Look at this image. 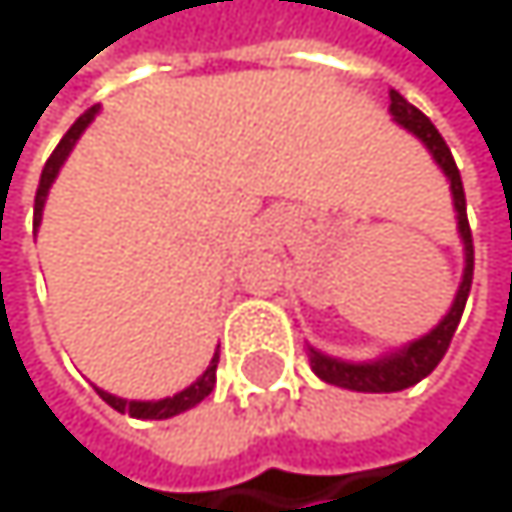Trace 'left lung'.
<instances>
[{"mask_svg":"<svg viewBox=\"0 0 512 512\" xmlns=\"http://www.w3.org/2000/svg\"><path fill=\"white\" fill-rule=\"evenodd\" d=\"M392 105V120L398 126H404L407 132H413L425 147L428 153L434 156V162L443 168V174L450 177V189H453V205H456V220H459V235H462V244H465V274H462V283H459V292H456V301L450 307L440 323L422 335L419 341H410L407 347L383 356V359H374V362H341V359H332L326 353H319L310 347V368L319 380H326L332 386H341V389H353V392H401L407 386H416L422 377H428L437 362L443 359V353L450 350V341L459 329V319L465 313V301H468V292H471V280H474V238H471V226H468V205H465V186H462V174H459V165L446 147V141L440 138V132L434 129V123L419 111L413 108L401 93H389Z\"/></svg>","mask_w":512,"mask_h":512,"instance_id":"left-lung-1","label":"left lung"}]
</instances>
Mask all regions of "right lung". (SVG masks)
Wrapping results in <instances>:
<instances>
[{
	"instance_id": "1",
	"label": "right lung",
	"mask_w": 512,
	"mask_h": 512,
	"mask_svg": "<svg viewBox=\"0 0 512 512\" xmlns=\"http://www.w3.org/2000/svg\"><path fill=\"white\" fill-rule=\"evenodd\" d=\"M96 114H99V105L87 108V111L72 123V129H69L66 135H62V141L56 144V150L50 153V159L44 162L41 180H38V193H35V226L41 223V211H44V202H47V189H50V183L56 180L62 162H66V156L72 153V147L78 144V138L84 135V129L93 123ZM217 362H220V353H214L208 371H205L193 386H186L183 392H177V395H171V398H159V401H129V398H117V395H111V392H105V389H96V392H99L102 401L111 404L117 413H129V416H135V419H168V416H177V413H183V410H189V407H196L199 401H205V398L211 395V389H214V383H217Z\"/></svg>"
}]
</instances>
